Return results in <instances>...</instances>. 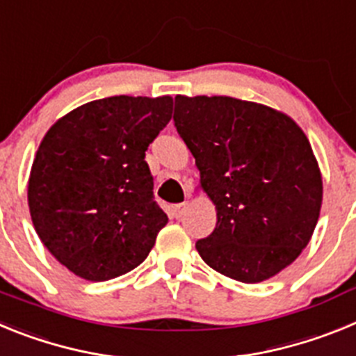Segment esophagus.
<instances>
[{
	"label": "esophagus",
	"instance_id": "34e87169",
	"mask_svg": "<svg viewBox=\"0 0 356 356\" xmlns=\"http://www.w3.org/2000/svg\"><path fill=\"white\" fill-rule=\"evenodd\" d=\"M188 210V203L187 201H184V203H178V205H172L171 207V212H172V216L176 217V219H180L181 216H184L185 212H187Z\"/></svg>",
	"mask_w": 356,
	"mask_h": 356
}]
</instances>
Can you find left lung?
<instances>
[{"label":"left lung","instance_id":"1","mask_svg":"<svg viewBox=\"0 0 356 356\" xmlns=\"http://www.w3.org/2000/svg\"><path fill=\"white\" fill-rule=\"evenodd\" d=\"M176 130L216 205V229L196 242L213 271L259 284L291 266L312 238L323 176L300 124L262 103L176 96Z\"/></svg>","mask_w":356,"mask_h":356}]
</instances>
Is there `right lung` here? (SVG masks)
<instances>
[{"instance_id": "right-lung-1", "label": "right lung", "mask_w": 356, "mask_h": 356, "mask_svg": "<svg viewBox=\"0 0 356 356\" xmlns=\"http://www.w3.org/2000/svg\"><path fill=\"white\" fill-rule=\"evenodd\" d=\"M171 114V96L103 97L62 115L40 140L28 178L31 222L80 278L130 273L168 225L144 156Z\"/></svg>"}]
</instances>
